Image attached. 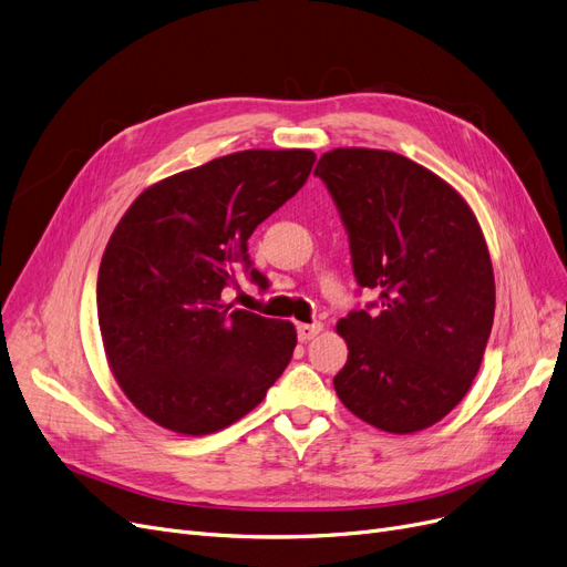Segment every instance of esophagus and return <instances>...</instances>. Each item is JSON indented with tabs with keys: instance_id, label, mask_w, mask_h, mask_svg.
<instances>
[{
	"instance_id": "obj_1",
	"label": "esophagus",
	"mask_w": 567,
	"mask_h": 567,
	"mask_svg": "<svg viewBox=\"0 0 567 567\" xmlns=\"http://www.w3.org/2000/svg\"><path fill=\"white\" fill-rule=\"evenodd\" d=\"M322 331V324L320 322H310V324H299L297 327V333H299V341L301 343H308L318 337V333Z\"/></svg>"
}]
</instances>
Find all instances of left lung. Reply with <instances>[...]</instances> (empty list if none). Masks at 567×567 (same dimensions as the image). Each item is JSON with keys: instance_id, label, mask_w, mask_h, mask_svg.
Wrapping results in <instances>:
<instances>
[{"instance_id": "left-lung-1", "label": "left lung", "mask_w": 567, "mask_h": 567, "mask_svg": "<svg viewBox=\"0 0 567 567\" xmlns=\"http://www.w3.org/2000/svg\"><path fill=\"white\" fill-rule=\"evenodd\" d=\"M316 175L346 226L354 280L379 295L339 320L348 362L333 388L373 427L425 430L467 394L493 329L476 217L444 179L392 152L333 150Z\"/></svg>"}]
</instances>
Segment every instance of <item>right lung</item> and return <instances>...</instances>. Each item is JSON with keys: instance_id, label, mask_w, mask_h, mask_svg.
I'll return each instance as SVG.
<instances>
[{"instance_id": "1", "label": "right lung", "mask_w": 567, "mask_h": 567, "mask_svg": "<svg viewBox=\"0 0 567 567\" xmlns=\"http://www.w3.org/2000/svg\"><path fill=\"white\" fill-rule=\"evenodd\" d=\"M316 154L249 150L154 184L128 207L97 272L104 352L125 396L165 430L236 423L287 369L297 329L226 306L255 228L306 184Z\"/></svg>"}]
</instances>
